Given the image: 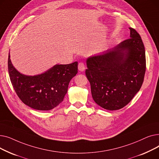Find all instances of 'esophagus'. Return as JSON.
Returning <instances> with one entry per match:
<instances>
[{"label":"esophagus","mask_w":159,"mask_h":159,"mask_svg":"<svg viewBox=\"0 0 159 159\" xmlns=\"http://www.w3.org/2000/svg\"><path fill=\"white\" fill-rule=\"evenodd\" d=\"M78 69L79 71L82 72V71H84L85 70V65L83 62H80L78 65Z\"/></svg>","instance_id":"1"}]
</instances>
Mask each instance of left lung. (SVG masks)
Returning a JSON list of instances; mask_svg holds the SVG:
<instances>
[{
    "label": "left lung",
    "mask_w": 159,
    "mask_h": 159,
    "mask_svg": "<svg viewBox=\"0 0 159 159\" xmlns=\"http://www.w3.org/2000/svg\"><path fill=\"white\" fill-rule=\"evenodd\" d=\"M130 39L86 60V75L94 101L113 111L126 106L140 90L146 71L145 48L137 31Z\"/></svg>",
    "instance_id": "8db88e82"
}]
</instances>
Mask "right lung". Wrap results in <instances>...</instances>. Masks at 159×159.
<instances>
[{"mask_svg": "<svg viewBox=\"0 0 159 159\" xmlns=\"http://www.w3.org/2000/svg\"><path fill=\"white\" fill-rule=\"evenodd\" d=\"M8 72L16 95L26 105L37 110L53 109L63 101L70 80L77 73L78 62L55 64L45 72L35 75L20 73L8 55Z\"/></svg>", "mask_w": 159, "mask_h": 159, "instance_id": "right-lung-1", "label": "right lung"}]
</instances>
